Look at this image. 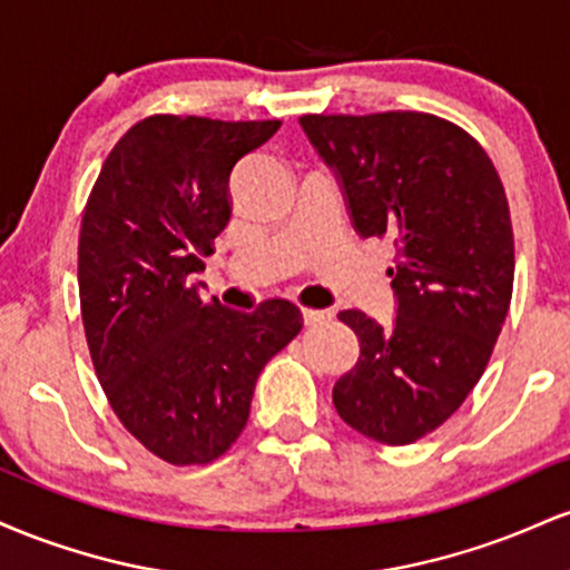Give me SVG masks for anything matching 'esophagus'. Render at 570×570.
<instances>
[{
    "mask_svg": "<svg viewBox=\"0 0 570 570\" xmlns=\"http://www.w3.org/2000/svg\"><path fill=\"white\" fill-rule=\"evenodd\" d=\"M303 318H305L307 326L322 324V322H330L332 311H318V307H303Z\"/></svg>",
    "mask_w": 570,
    "mask_h": 570,
    "instance_id": "1",
    "label": "esophagus"
}]
</instances>
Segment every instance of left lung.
I'll return each mask as SVG.
<instances>
[{
    "label": "left lung",
    "mask_w": 570,
    "mask_h": 570,
    "mask_svg": "<svg viewBox=\"0 0 570 570\" xmlns=\"http://www.w3.org/2000/svg\"><path fill=\"white\" fill-rule=\"evenodd\" d=\"M299 126L335 174L353 230L396 248L394 322L337 313L362 353L332 402L358 434L410 444L461 407L501 335L514 284L503 185L485 149L442 117L305 115Z\"/></svg>",
    "instance_id": "left-lung-1"
}]
</instances>
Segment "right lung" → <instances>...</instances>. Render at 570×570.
Segmentation results:
<instances>
[{"label": "right lung", "mask_w": 570, "mask_h": 570, "mask_svg": "<svg viewBox=\"0 0 570 570\" xmlns=\"http://www.w3.org/2000/svg\"><path fill=\"white\" fill-rule=\"evenodd\" d=\"M278 128L147 117L115 144L85 206L77 284L98 383L122 426L174 466L238 440L259 372L303 330L286 299L244 313L193 284L230 219L235 163Z\"/></svg>", "instance_id": "1"}]
</instances>
